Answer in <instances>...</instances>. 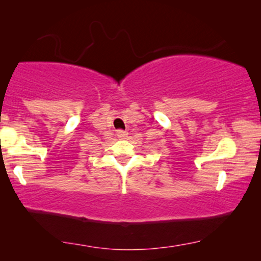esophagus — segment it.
Instances as JSON below:
<instances>
[{"label": "esophagus", "mask_w": 261, "mask_h": 261, "mask_svg": "<svg viewBox=\"0 0 261 261\" xmlns=\"http://www.w3.org/2000/svg\"><path fill=\"white\" fill-rule=\"evenodd\" d=\"M117 136L120 138V140H124V138L127 137V133L126 131H123V130H118L117 131Z\"/></svg>", "instance_id": "obj_1"}]
</instances>
